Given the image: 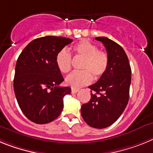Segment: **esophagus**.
<instances>
[{
  "instance_id": "34e87169",
  "label": "esophagus",
  "mask_w": 153,
  "mask_h": 153,
  "mask_svg": "<svg viewBox=\"0 0 153 153\" xmlns=\"http://www.w3.org/2000/svg\"><path fill=\"white\" fill-rule=\"evenodd\" d=\"M78 91V89H75V88H72L71 89V93L72 94H75V93H77Z\"/></svg>"
}]
</instances>
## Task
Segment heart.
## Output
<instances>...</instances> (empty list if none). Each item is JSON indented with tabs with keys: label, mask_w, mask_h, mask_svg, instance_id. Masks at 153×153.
Returning a JSON list of instances; mask_svg holds the SVG:
<instances>
[{
	"label": "heart",
	"mask_w": 153,
	"mask_h": 153,
	"mask_svg": "<svg viewBox=\"0 0 153 153\" xmlns=\"http://www.w3.org/2000/svg\"><path fill=\"white\" fill-rule=\"evenodd\" d=\"M76 55L84 58L81 65V71L71 72L65 78L66 84L72 88H80L90 84L92 75L98 79L105 73L108 66V56L105 51L98 50V47L87 40H81L72 47ZM58 70L68 73L71 69V56L66 49L58 51L55 57Z\"/></svg>",
	"instance_id": "heart-1"
}]
</instances>
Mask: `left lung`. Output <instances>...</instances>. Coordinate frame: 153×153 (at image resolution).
I'll return each mask as SVG.
<instances>
[{"label":"left lung","mask_w":153,"mask_h":153,"mask_svg":"<svg viewBox=\"0 0 153 153\" xmlns=\"http://www.w3.org/2000/svg\"><path fill=\"white\" fill-rule=\"evenodd\" d=\"M95 40L104 45L109 62L104 75L88 86L91 99L82 105L81 114L88 126L104 128L119 119L128 104L132 71L128 57L120 45L105 37Z\"/></svg>","instance_id":"8db88e82"}]
</instances>
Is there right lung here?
Wrapping results in <instances>:
<instances>
[{
  "label": "right lung",
  "instance_id": "add662e5",
  "mask_svg": "<svg viewBox=\"0 0 153 153\" xmlns=\"http://www.w3.org/2000/svg\"><path fill=\"white\" fill-rule=\"evenodd\" d=\"M71 42L72 39L63 37L38 38L30 42L18 57L14 93L22 112L33 123H51L63 109V98L71 93V88L59 86L64 78L55 57Z\"/></svg>",
  "mask_w": 153,
  "mask_h": 153
}]
</instances>
